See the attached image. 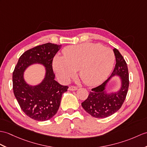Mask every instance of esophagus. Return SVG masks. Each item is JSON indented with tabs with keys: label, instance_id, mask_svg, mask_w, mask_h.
Masks as SVG:
<instances>
[{
	"label": "esophagus",
	"instance_id": "esophagus-1",
	"mask_svg": "<svg viewBox=\"0 0 147 147\" xmlns=\"http://www.w3.org/2000/svg\"><path fill=\"white\" fill-rule=\"evenodd\" d=\"M68 90L70 91H75V90H78V88L76 86H71L69 87V88H68Z\"/></svg>",
	"mask_w": 147,
	"mask_h": 147
}]
</instances>
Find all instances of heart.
Segmentation results:
<instances>
[{"label": "heart", "instance_id": "1", "mask_svg": "<svg viewBox=\"0 0 147 147\" xmlns=\"http://www.w3.org/2000/svg\"><path fill=\"white\" fill-rule=\"evenodd\" d=\"M64 56H56L53 67L57 77L68 82L79 70L81 81L88 86H96L103 82L113 67L114 56L108 47L95 43H84L67 46Z\"/></svg>", "mask_w": 147, "mask_h": 147}]
</instances>
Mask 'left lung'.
<instances>
[{"label":"left lung","mask_w":147,"mask_h":147,"mask_svg":"<svg viewBox=\"0 0 147 147\" xmlns=\"http://www.w3.org/2000/svg\"><path fill=\"white\" fill-rule=\"evenodd\" d=\"M113 51L116 64L111 76L100 86L91 89L86 100L81 103L84 110L95 118H107L114 114L121 107L128 93L129 74L127 63L118 49L114 48ZM115 75L121 77V89L117 93L107 94L104 91L105 86Z\"/></svg>","instance_id":"1"}]
</instances>
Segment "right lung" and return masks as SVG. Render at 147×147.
<instances>
[{
    "label": "right lung",
    "instance_id": "obj_1",
    "mask_svg": "<svg viewBox=\"0 0 147 147\" xmlns=\"http://www.w3.org/2000/svg\"><path fill=\"white\" fill-rule=\"evenodd\" d=\"M61 45L46 43L26 51L19 57L12 73L13 91L24 113L37 121H46L56 114L61 97L67 86L54 80L53 61ZM34 63H42L47 68L46 76L40 85L30 87L23 80V71Z\"/></svg>",
    "mask_w": 147,
    "mask_h": 147
}]
</instances>
